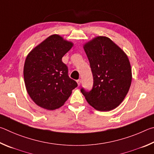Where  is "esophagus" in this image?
I'll use <instances>...</instances> for the list:
<instances>
[{
	"instance_id": "1",
	"label": "esophagus",
	"mask_w": 154,
	"mask_h": 154,
	"mask_svg": "<svg viewBox=\"0 0 154 154\" xmlns=\"http://www.w3.org/2000/svg\"><path fill=\"white\" fill-rule=\"evenodd\" d=\"M76 82H77V83H78V85H79V86H80V84H81V80H80V79L76 80Z\"/></svg>"
}]
</instances>
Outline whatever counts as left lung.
Here are the masks:
<instances>
[{
  "label": "left lung",
  "instance_id": "obj_1",
  "mask_svg": "<svg viewBox=\"0 0 154 154\" xmlns=\"http://www.w3.org/2000/svg\"><path fill=\"white\" fill-rule=\"evenodd\" d=\"M84 49L93 75L91 91L80 89L88 104L99 111H110L123 101L130 88L132 72L126 53L106 36L86 43Z\"/></svg>",
  "mask_w": 154,
  "mask_h": 154
}]
</instances>
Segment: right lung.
<instances>
[{"mask_svg":"<svg viewBox=\"0 0 154 154\" xmlns=\"http://www.w3.org/2000/svg\"><path fill=\"white\" fill-rule=\"evenodd\" d=\"M72 47V42L53 34L27 56L23 67L27 92L42 108H59L77 87V82L69 77L67 67L61 60Z\"/></svg>","mask_w":154,"mask_h":154,"instance_id":"obj_1","label":"right lung"}]
</instances>
